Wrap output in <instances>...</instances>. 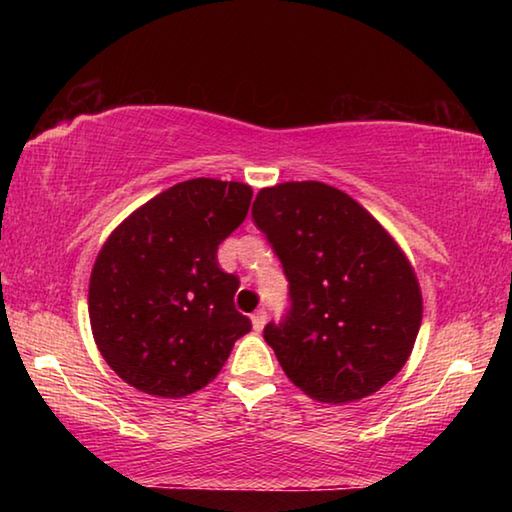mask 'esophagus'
<instances>
[{
    "label": "esophagus",
    "instance_id": "obj_1",
    "mask_svg": "<svg viewBox=\"0 0 512 512\" xmlns=\"http://www.w3.org/2000/svg\"><path fill=\"white\" fill-rule=\"evenodd\" d=\"M250 320H253V327H255V332H262L264 325H266V311H264V309H259L257 314L250 316Z\"/></svg>",
    "mask_w": 512,
    "mask_h": 512
}]
</instances>
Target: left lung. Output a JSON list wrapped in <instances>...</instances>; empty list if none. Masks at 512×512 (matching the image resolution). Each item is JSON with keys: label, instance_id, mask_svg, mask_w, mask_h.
<instances>
[{"label": "left lung", "instance_id": "1", "mask_svg": "<svg viewBox=\"0 0 512 512\" xmlns=\"http://www.w3.org/2000/svg\"><path fill=\"white\" fill-rule=\"evenodd\" d=\"M253 219L280 257L291 307L264 327L287 377L318 402L379 391L411 357L418 277L375 216L316 180L264 187Z\"/></svg>", "mask_w": 512, "mask_h": 512}]
</instances>
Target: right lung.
I'll list each match as a JSON object with an SVG mask.
<instances>
[{
    "label": "right lung",
    "mask_w": 512,
    "mask_h": 512,
    "mask_svg": "<svg viewBox=\"0 0 512 512\" xmlns=\"http://www.w3.org/2000/svg\"><path fill=\"white\" fill-rule=\"evenodd\" d=\"M250 198L244 183L185 180L137 207L99 250L88 293L92 334L137 391L171 400L201 391L253 327L235 309L239 277L216 262Z\"/></svg>",
    "instance_id": "1"
}]
</instances>
